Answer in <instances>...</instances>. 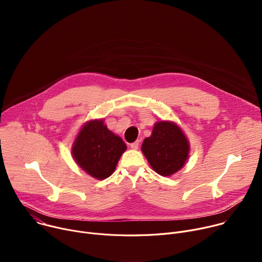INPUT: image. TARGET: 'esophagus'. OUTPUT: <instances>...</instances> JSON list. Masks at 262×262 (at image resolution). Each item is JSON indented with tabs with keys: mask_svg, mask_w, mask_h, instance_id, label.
Segmentation results:
<instances>
[{
	"mask_svg": "<svg viewBox=\"0 0 262 262\" xmlns=\"http://www.w3.org/2000/svg\"><path fill=\"white\" fill-rule=\"evenodd\" d=\"M139 146H140V142L139 141H136V142L130 144V148H133V149H138Z\"/></svg>",
	"mask_w": 262,
	"mask_h": 262,
	"instance_id": "34e87169",
	"label": "esophagus"
}]
</instances>
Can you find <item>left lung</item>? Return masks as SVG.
Segmentation results:
<instances>
[{
  "instance_id": "1",
  "label": "left lung",
  "mask_w": 262,
  "mask_h": 262,
  "mask_svg": "<svg viewBox=\"0 0 262 262\" xmlns=\"http://www.w3.org/2000/svg\"><path fill=\"white\" fill-rule=\"evenodd\" d=\"M190 146L181 129L172 122L161 121L151 137L142 144V151L152 169L162 176H170L182 168L189 157Z\"/></svg>"
}]
</instances>
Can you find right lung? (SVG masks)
Here are the masks:
<instances>
[{"label":"right lung","instance_id":"1","mask_svg":"<svg viewBox=\"0 0 262 262\" xmlns=\"http://www.w3.org/2000/svg\"><path fill=\"white\" fill-rule=\"evenodd\" d=\"M125 149L126 144L120 137L110 132L102 120H94L85 124L79 133L72 155L89 175L104 179L115 171Z\"/></svg>","mask_w":262,"mask_h":262}]
</instances>
